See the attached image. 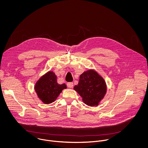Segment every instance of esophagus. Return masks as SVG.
Here are the masks:
<instances>
[{
    "mask_svg": "<svg viewBox=\"0 0 148 148\" xmlns=\"http://www.w3.org/2000/svg\"><path fill=\"white\" fill-rule=\"evenodd\" d=\"M67 86H68V87L71 88H72L73 86V83L72 82H69V83H67Z\"/></svg>",
    "mask_w": 148,
    "mask_h": 148,
    "instance_id": "obj_1",
    "label": "esophagus"
}]
</instances>
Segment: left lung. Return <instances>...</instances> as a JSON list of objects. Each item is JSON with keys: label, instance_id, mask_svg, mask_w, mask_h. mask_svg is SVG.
Wrapping results in <instances>:
<instances>
[{"label": "left lung", "instance_id": "obj_1", "mask_svg": "<svg viewBox=\"0 0 148 148\" xmlns=\"http://www.w3.org/2000/svg\"><path fill=\"white\" fill-rule=\"evenodd\" d=\"M73 88L82 97L85 104L90 106H98L106 92L104 80L93 70L82 74L78 84Z\"/></svg>", "mask_w": 148, "mask_h": 148}]
</instances>
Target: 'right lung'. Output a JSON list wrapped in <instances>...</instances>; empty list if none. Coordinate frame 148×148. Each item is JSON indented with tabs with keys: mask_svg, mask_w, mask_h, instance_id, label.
Wrapping results in <instances>:
<instances>
[{
	"mask_svg": "<svg viewBox=\"0 0 148 148\" xmlns=\"http://www.w3.org/2000/svg\"><path fill=\"white\" fill-rule=\"evenodd\" d=\"M65 88L66 86L65 84H58L56 76L51 71L42 76L35 86L39 98L47 104L54 102L62 90Z\"/></svg>",
	"mask_w": 148,
	"mask_h": 148,
	"instance_id": "add662e5",
	"label": "right lung"
}]
</instances>
